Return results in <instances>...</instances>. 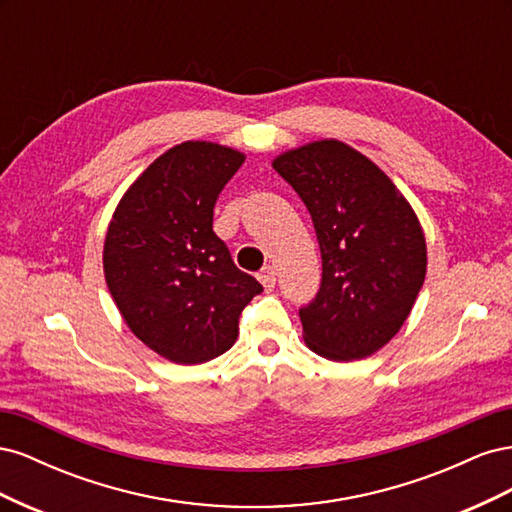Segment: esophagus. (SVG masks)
Listing matches in <instances>:
<instances>
[{
    "label": "esophagus",
    "mask_w": 512,
    "mask_h": 512,
    "mask_svg": "<svg viewBox=\"0 0 512 512\" xmlns=\"http://www.w3.org/2000/svg\"><path fill=\"white\" fill-rule=\"evenodd\" d=\"M260 284L265 286V290H273L275 288V269L273 267H265L258 273Z\"/></svg>",
    "instance_id": "1"
}]
</instances>
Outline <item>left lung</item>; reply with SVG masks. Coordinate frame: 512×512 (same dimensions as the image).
<instances>
[{"instance_id":"1","label":"left lung","mask_w":512,"mask_h":512,"mask_svg":"<svg viewBox=\"0 0 512 512\" xmlns=\"http://www.w3.org/2000/svg\"><path fill=\"white\" fill-rule=\"evenodd\" d=\"M301 196L322 256L316 297L299 309L305 344L331 361L374 354L401 329L425 282L421 224L393 181L339 141L273 162Z\"/></svg>"}]
</instances>
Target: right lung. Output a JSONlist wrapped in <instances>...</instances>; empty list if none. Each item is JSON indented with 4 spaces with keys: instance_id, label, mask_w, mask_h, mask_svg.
Returning a JSON list of instances; mask_svg holds the SVG:
<instances>
[{
    "instance_id": "right-lung-1",
    "label": "right lung",
    "mask_w": 512,
    "mask_h": 512,
    "mask_svg": "<svg viewBox=\"0 0 512 512\" xmlns=\"http://www.w3.org/2000/svg\"><path fill=\"white\" fill-rule=\"evenodd\" d=\"M245 156L190 141L168 149L121 198L104 241V277L132 333L164 359L224 354L262 286L213 232V207Z\"/></svg>"
}]
</instances>
